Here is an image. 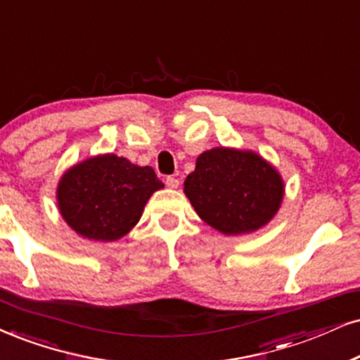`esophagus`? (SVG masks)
Masks as SVG:
<instances>
[{
    "label": "esophagus",
    "mask_w": 360,
    "mask_h": 360,
    "mask_svg": "<svg viewBox=\"0 0 360 360\" xmlns=\"http://www.w3.org/2000/svg\"><path fill=\"white\" fill-rule=\"evenodd\" d=\"M166 186H167V188H171V189H176L177 186H179V179H177V177H174V176H167L166 177Z\"/></svg>",
    "instance_id": "esophagus-1"
}]
</instances>
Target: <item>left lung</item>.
<instances>
[{
    "label": "left lung",
    "mask_w": 360,
    "mask_h": 360,
    "mask_svg": "<svg viewBox=\"0 0 360 360\" xmlns=\"http://www.w3.org/2000/svg\"><path fill=\"white\" fill-rule=\"evenodd\" d=\"M184 193L204 222L224 234L251 233L269 222L284 195L281 176L251 151L202 153Z\"/></svg>",
    "instance_id": "left-lung-1"
}]
</instances>
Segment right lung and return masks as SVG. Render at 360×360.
<instances>
[{
  "label": "right lung",
  "instance_id": "1",
  "mask_svg": "<svg viewBox=\"0 0 360 360\" xmlns=\"http://www.w3.org/2000/svg\"><path fill=\"white\" fill-rule=\"evenodd\" d=\"M153 167L104 154L71 167L58 186L61 216L76 233L94 240H116L139 221L154 191L161 189Z\"/></svg>",
  "mask_w": 360,
  "mask_h": 360
}]
</instances>
